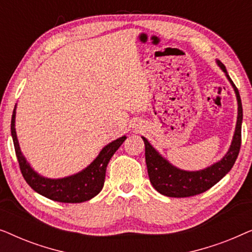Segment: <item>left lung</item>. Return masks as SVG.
I'll return each mask as SVG.
<instances>
[{
	"instance_id": "obj_1",
	"label": "left lung",
	"mask_w": 252,
	"mask_h": 252,
	"mask_svg": "<svg viewBox=\"0 0 252 252\" xmlns=\"http://www.w3.org/2000/svg\"><path fill=\"white\" fill-rule=\"evenodd\" d=\"M217 63L225 72L226 77L232 84L236 94L237 105H239L236 128L228 153L222 157L221 160L208 168H204V170L196 172L182 171L171 165L166 159H164L148 142L146 137H142L144 146H146V163L150 182L153 187L161 195L168 196V197H190V196L202 194L213 187L217 182L221 180L228 173L239 156L241 148V128H242L243 119L242 103H241L239 89L229 78L225 65L220 61H217Z\"/></svg>"
}]
</instances>
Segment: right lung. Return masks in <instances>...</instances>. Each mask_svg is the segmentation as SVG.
<instances>
[{
    "mask_svg": "<svg viewBox=\"0 0 252 252\" xmlns=\"http://www.w3.org/2000/svg\"><path fill=\"white\" fill-rule=\"evenodd\" d=\"M15 118L16 109L13 110L11 118V135L20 172L24 179L33 190L39 192L44 197L62 203H81L89 201L97 195L104 185L105 171L109 160L126 140V136H122L109 143L108 146L103 148L96 159L88 167L77 174L63 179H47L33 171L25 157L23 156L16 135Z\"/></svg>",
    "mask_w": 252,
    "mask_h": 252,
    "instance_id": "1",
    "label": "right lung"
}]
</instances>
